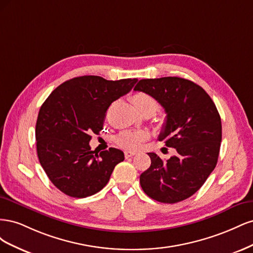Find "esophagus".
<instances>
[{
    "mask_svg": "<svg viewBox=\"0 0 253 253\" xmlns=\"http://www.w3.org/2000/svg\"><path fill=\"white\" fill-rule=\"evenodd\" d=\"M135 154H136V152H134V151H126V152H125V156H126V158L132 157V156H134Z\"/></svg>",
    "mask_w": 253,
    "mask_h": 253,
    "instance_id": "esophagus-1",
    "label": "esophagus"
}]
</instances>
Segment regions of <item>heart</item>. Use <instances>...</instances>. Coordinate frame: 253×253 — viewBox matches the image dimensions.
<instances>
[{
  "mask_svg": "<svg viewBox=\"0 0 253 253\" xmlns=\"http://www.w3.org/2000/svg\"><path fill=\"white\" fill-rule=\"evenodd\" d=\"M132 102L135 105L136 110L140 114L143 113H151L153 114L157 109V102L152 96L145 93H136L132 97ZM148 138V133L143 131L133 132V131H126L122 132L117 137V142L121 147L126 149L134 150L140 147V144Z\"/></svg>",
  "mask_w": 253,
  "mask_h": 253,
  "instance_id": "1",
  "label": "heart"
}]
</instances>
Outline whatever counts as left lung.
Masks as SVG:
<instances>
[{
	"label": "left lung",
	"mask_w": 253,
	"mask_h": 253,
	"mask_svg": "<svg viewBox=\"0 0 253 253\" xmlns=\"http://www.w3.org/2000/svg\"><path fill=\"white\" fill-rule=\"evenodd\" d=\"M134 90L152 96L165 109L158 139L177 152L168 160L148 153L151 166L140 175V186L157 202L185 201L201 189L217 164L221 121L216 106L203 87L179 77L142 79Z\"/></svg>",
	"instance_id": "obj_1"
}]
</instances>
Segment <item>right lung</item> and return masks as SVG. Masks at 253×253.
<instances>
[{
    "mask_svg": "<svg viewBox=\"0 0 253 253\" xmlns=\"http://www.w3.org/2000/svg\"><path fill=\"white\" fill-rule=\"evenodd\" d=\"M137 79L105 80L81 76L59 85L42 104L36 125L37 153L50 181L64 194L83 198L99 192L124 152L90 150V134L103 129L110 105L127 94Z\"/></svg>",
    "mask_w": 253,
    "mask_h": 253,
    "instance_id": "obj_1",
    "label": "right lung"
}]
</instances>
